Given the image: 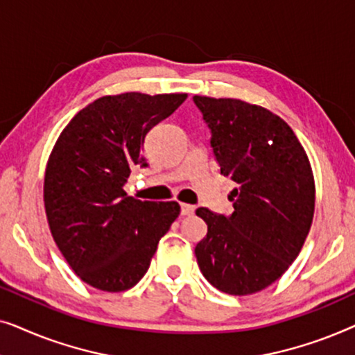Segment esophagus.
Segmentation results:
<instances>
[{
	"instance_id": "esophagus-1",
	"label": "esophagus",
	"mask_w": 355,
	"mask_h": 355,
	"mask_svg": "<svg viewBox=\"0 0 355 355\" xmlns=\"http://www.w3.org/2000/svg\"><path fill=\"white\" fill-rule=\"evenodd\" d=\"M196 211V207L189 205V203H181V215L184 216H191Z\"/></svg>"
}]
</instances>
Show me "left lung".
Listing matches in <instances>:
<instances>
[{
  "label": "left lung",
  "instance_id": "8db88e82",
  "mask_svg": "<svg viewBox=\"0 0 355 355\" xmlns=\"http://www.w3.org/2000/svg\"><path fill=\"white\" fill-rule=\"evenodd\" d=\"M211 130L223 176L236 184L231 216L197 208L207 237L196 247L208 283L231 295L268 288L297 259L312 226V166L293 129L263 106L193 96Z\"/></svg>",
  "mask_w": 355,
  "mask_h": 355
}]
</instances>
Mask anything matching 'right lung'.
I'll list each match as a JSON object with an SVG mask.
<instances>
[{
  "mask_svg": "<svg viewBox=\"0 0 355 355\" xmlns=\"http://www.w3.org/2000/svg\"><path fill=\"white\" fill-rule=\"evenodd\" d=\"M187 94L128 92L92 101L69 121L46 163L43 200L53 239L76 275L106 293L139 283L178 202H148L124 192L130 169L147 166L148 130Z\"/></svg>",
  "mask_w": 355,
  "mask_h": 355,
  "instance_id": "right-lung-1",
  "label": "right lung"
}]
</instances>
